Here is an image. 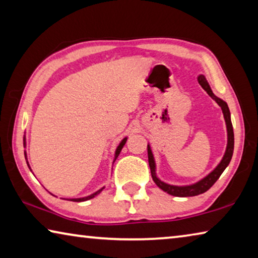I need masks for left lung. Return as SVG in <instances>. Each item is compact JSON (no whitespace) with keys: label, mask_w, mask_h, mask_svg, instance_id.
I'll return each instance as SVG.
<instances>
[{"label":"left lung","mask_w":258,"mask_h":258,"mask_svg":"<svg viewBox=\"0 0 258 258\" xmlns=\"http://www.w3.org/2000/svg\"><path fill=\"white\" fill-rule=\"evenodd\" d=\"M198 82L199 84L202 85L203 89L206 91V92L211 95V97L215 100L217 102L218 106L221 107L222 111H223V116L226 123V130H228V146H226V150L225 154L222 158L221 163L216 166V168L214 169L212 173H209L206 177H204L203 180H200L199 182L195 183V184L191 185H185V186H176V185H171L167 184L163 181H160L158 177L156 175V164H155V159H154V155H152L151 149L149 145H148V160H149V166H150V171H151V176L152 180L158 185L161 190L167 192V194L175 196V197H194V196H198L202 195L204 192H206L208 189H211L213 186L214 183H215L218 177L221 176V174L223 173L224 169L228 167V165L230 164L231 158H232L233 155V148H234V134H233V127H232V123H231V117H230V110L228 104H226L225 101L223 100L217 98L216 95H214L212 92L211 87H209V84L206 81L205 76L200 75L198 76Z\"/></svg>","instance_id":"left-lung-1"}]
</instances>
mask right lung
<instances>
[{"instance_id":"obj_1","label":"right lung","mask_w":258,"mask_h":258,"mask_svg":"<svg viewBox=\"0 0 258 258\" xmlns=\"http://www.w3.org/2000/svg\"><path fill=\"white\" fill-rule=\"evenodd\" d=\"M126 140H127V138H125V139H123V141H121L120 143H119V146L117 147V149H116V152H115V160H116V158L117 157H118V155L120 154V150H121V148H123L124 146H125V143H126ZM113 160V161H115ZM103 190V187L102 189H100V190H98L97 192H94L93 195H91V196H87V197H84V198H76V199H71L72 202H77V203H80V202H86V200H89V199H92V198H94L95 196L97 195H99L100 192H101Z\"/></svg>"}]
</instances>
